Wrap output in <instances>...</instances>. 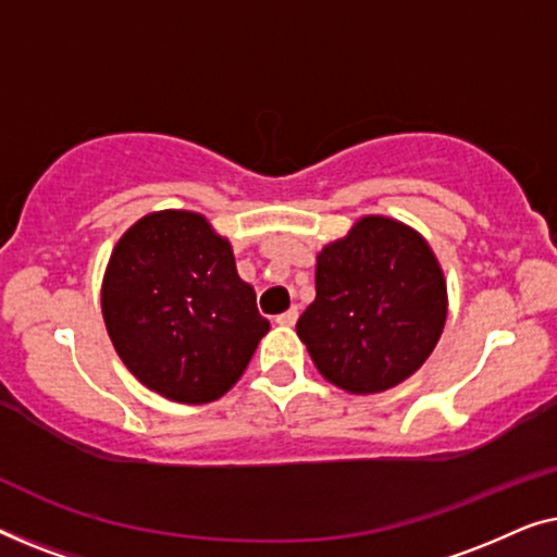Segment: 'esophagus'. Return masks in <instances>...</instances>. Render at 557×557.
I'll use <instances>...</instances> for the list:
<instances>
[{
    "label": "esophagus",
    "instance_id": "1",
    "mask_svg": "<svg viewBox=\"0 0 557 557\" xmlns=\"http://www.w3.org/2000/svg\"><path fill=\"white\" fill-rule=\"evenodd\" d=\"M296 319H299V309H288L286 314H281V317H276V324H281V326H294L296 324Z\"/></svg>",
    "mask_w": 557,
    "mask_h": 557
}]
</instances>
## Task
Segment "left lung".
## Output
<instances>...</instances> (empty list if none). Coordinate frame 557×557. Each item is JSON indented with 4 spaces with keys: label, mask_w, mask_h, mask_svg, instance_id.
Masks as SVG:
<instances>
[{
    "label": "left lung",
    "mask_w": 557,
    "mask_h": 557,
    "mask_svg": "<svg viewBox=\"0 0 557 557\" xmlns=\"http://www.w3.org/2000/svg\"><path fill=\"white\" fill-rule=\"evenodd\" d=\"M444 322L446 284L429 243L370 215L319 253L317 299L296 332L330 383L380 393L429 360Z\"/></svg>",
    "instance_id": "left-lung-1"
}]
</instances>
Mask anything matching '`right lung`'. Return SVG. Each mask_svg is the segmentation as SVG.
I'll return each mask as SVG.
<instances>
[{
    "instance_id": "obj_1",
    "label": "right lung",
    "mask_w": 557,
    "mask_h": 557,
    "mask_svg": "<svg viewBox=\"0 0 557 557\" xmlns=\"http://www.w3.org/2000/svg\"><path fill=\"white\" fill-rule=\"evenodd\" d=\"M103 319L128 370L177 403H210L248 368L269 322L231 243L195 212L141 218L111 253Z\"/></svg>"
}]
</instances>
